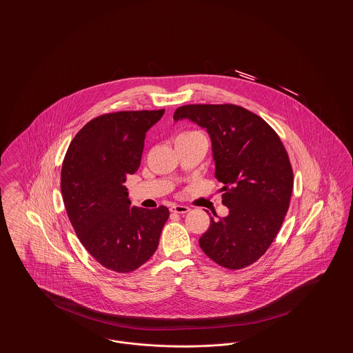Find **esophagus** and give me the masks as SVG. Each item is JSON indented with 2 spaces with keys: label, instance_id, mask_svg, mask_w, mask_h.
<instances>
[{
  "label": "esophagus",
  "instance_id": "obj_1",
  "mask_svg": "<svg viewBox=\"0 0 353 353\" xmlns=\"http://www.w3.org/2000/svg\"><path fill=\"white\" fill-rule=\"evenodd\" d=\"M190 209L188 208V206H184V205H172L170 206V212L172 213H177V214H185V213H188Z\"/></svg>",
  "mask_w": 353,
  "mask_h": 353
}]
</instances>
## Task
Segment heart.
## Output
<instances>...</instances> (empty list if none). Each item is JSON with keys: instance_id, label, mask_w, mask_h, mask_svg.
<instances>
[{"instance_id": "heart-1", "label": "heart", "mask_w": 353, "mask_h": 353, "mask_svg": "<svg viewBox=\"0 0 353 353\" xmlns=\"http://www.w3.org/2000/svg\"><path fill=\"white\" fill-rule=\"evenodd\" d=\"M194 136H202V134H200V132H197V131H184V132H181V134H179L176 136L174 141L181 140V139H186V137H194Z\"/></svg>"}]
</instances>
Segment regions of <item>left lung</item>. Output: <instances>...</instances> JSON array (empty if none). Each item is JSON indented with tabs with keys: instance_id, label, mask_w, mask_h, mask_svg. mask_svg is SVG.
Instances as JSON below:
<instances>
[{
	"instance_id": "obj_1",
	"label": "left lung",
	"mask_w": 353,
	"mask_h": 353,
	"mask_svg": "<svg viewBox=\"0 0 353 353\" xmlns=\"http://www.w3.org/2000/svg\"><path fill=\"white\" fill-rule=\"evenodd\" d=\"M173 119H189L210 136L229 209L226 217L210 219L202 252L226 269L250 266L268 252L290 206L294 176L283 143L263 119L235 104H188Z\"/></svg>"
}]
</instances>
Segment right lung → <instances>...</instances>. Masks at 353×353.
Instances as JSON below:
<instances>
[{
	"label": "right lung",
	"instance_id": "obj_1",
	"mask_svg": "<svg viewBox=\"0 0 353 353\" xmlns=\"http://www.w3.org/2000/svg\"><path fill=\"white\" fill-rule=\"evenodd\" d=\"M164 112L104 114L68 145L61 172L65 208L84 249L105 269L134 271L159 246L168 208H131L124 183L140 167L147 131Z\"/></svg>",
	"mask_w": 353,
	"mask_h": 353
}]
</instances>
